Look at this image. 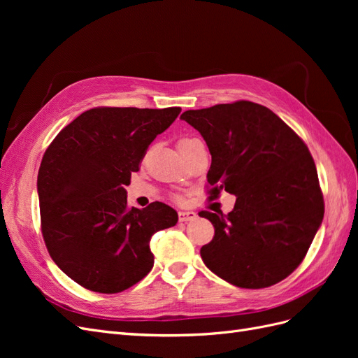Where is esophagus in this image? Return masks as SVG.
<instances>
[{"instance_id":"esophagus-1","label":"esophagus","mask_w":358,"mask_h":358,"mask_svg":"<svg viewBox=\"0 0 358 358\" xmlns=\"http://www.w3.org/2000/svg\"><path fill=\"white\" fill-rule=\"evenodd\" d=\"M197 220V213L191 212V210H182L179 212V221L180 222H188V221H194Z\"/></svg>"}]
</instances>
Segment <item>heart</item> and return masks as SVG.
I'll return each mask as SVG.
<instances>
[{
    "instance_id": "1",
    "label": "heart",
    "mask_w": 358,
    "mask_h": 358,
    "mask_svg": "<svg viewBox=\"0 0 358 358\" xmlns=\"http://www.w3.org/2000/svg\"><path fill=\"white\" fill-rule=\"evenodd\" d=\"M192 140H194V138H189V137H183V138H180L179 142H178V146H179V145H185V143H189V142H192Z\"/></svg>"
}]
</instances>
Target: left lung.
Segmentation results:
<instances>
[{
	"instance_id": "1",
	"label": "left lung",
	"mask_w": 358,
	"mask_h": 358,
	"mask_svg": "<svg viewBox=\"0 0 358 358\" xmlns=\"http://www.w3.org/2000/svg\"><path fill=\"white\" fill-rule=\"evenodd\" d=\"M180 119L204 138L212 155L210 200L237 197L224 215L203 210L215 227L203 263L241 288H266L303 262L324 216L315 162L305 142L267 107L252 101L187 110Z\"/></svg>"
}]
</instances>
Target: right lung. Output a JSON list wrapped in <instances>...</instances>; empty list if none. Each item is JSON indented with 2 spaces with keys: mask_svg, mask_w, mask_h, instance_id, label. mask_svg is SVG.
Returning <instances> with one entry per match:
<instances>
[{
  "mask_svg": "<svg viewBox=\"0 0 358 358\" xmlns=\"http://www.w3.org/2000/svg\"><path fill=\"white\" fill-rule=\"evenodd\" d=\"M180 107H95L62 128L43 155L37 191L41 233L55 264L86 289L115 294L154 266L150 237L178 212L154 201L129 208L125 185Z\"/></svg>",
  "mask_w": 358,
  "mask_h": 358,
  "instance_id": "add662e5",
  "label": "right lung"
}]
</instances>
